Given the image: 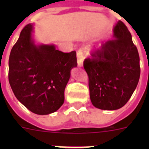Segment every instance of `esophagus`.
<instances>
[{"mask_svg":"<svg viewBox=\"0 0 149 149\" xmlns=\"http://www.w3.org/2000/svg\"><path fill=\"white\" fill-rule=\"evenodd\" d=\"M77 66L82 67L84 64V54L81 50H79L77 52Z\"/></svg>","mask_w":149,"mask_h":149,"instance_id":"esophagus-1","label":"esophagus"}]
</instances>
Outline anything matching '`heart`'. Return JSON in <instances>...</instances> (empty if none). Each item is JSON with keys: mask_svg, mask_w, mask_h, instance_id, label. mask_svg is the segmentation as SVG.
<instances>
[{"mask_svg": "<svg viewBox=\"0 0 149 149\" xmlns=\"http://www.w3.org/2000/svg\"><path fill=\"white\" fill-rule=\"evenodd\" d=\"M100 49V47H98V48H96V50H99Z\"/></svg>", "mask_w": 149, "mask_h": 149, "instance_id": "obj_1", "label": "heart"}]
</instances>
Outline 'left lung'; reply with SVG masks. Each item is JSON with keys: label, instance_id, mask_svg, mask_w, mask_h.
<instances>
[{"label": "left lung", "instance_id": "1", "mask_svg": "<svg viewBox=\"0 0 149 149\" xmlns=\"http://www.w3.org/2000/svg\"><path fill=\"white\" fill-rule=\"evenodd\" d=\"M113 38L86 59L90 100L96 108L116 110L127 103L140 76L139 56L132 36L121 21L113 27Z\"/></svg>", "mask_w": 149, "mask_h": 149}]
</instances>
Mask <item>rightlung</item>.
<instances>
[{
    "instance_id": "right-lung-1",
    "label": "right lung",
    "mask_w": 149,
    "mask_h": 149,
    "mask_svg": "<svg viewBox=\"0 0 149 149\" xmlns=\"http://www.w3.org/2000/svg\"><path fill=\"white\" fill-rule=\"evenodd\" d=\"M33 24L24 27L10 52L9 82L17 99L38 115H48L64 103V91L77 67L75 51L63 53L54 44H38Z\"/></svg>"
}]
</instances>
